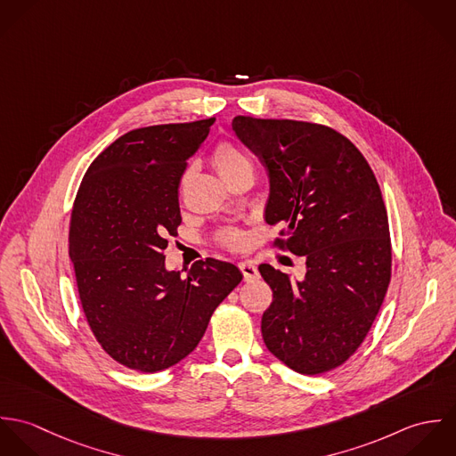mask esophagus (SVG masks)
Instances as JSON below:
<instances>
[{
    "instance_id": "esophagus-1",
    "label": "esophagus",
    "mask_w": 456,
    "mask_h": 456,
    "mask_svg": "<svg viewBox=\"0 0 456 456\" xmlns=\"http://www.w3.org/2000/svg\"><path fill=\"white\" fill-rule=\"evenodd\" d=\"M239 268H240V272L244 275V281H253V279L258 277V268L251 261H242L239 265Z\"/></svg>"
}]
</instances>
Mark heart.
<instances>
[{
    "mask_svg": "<svg viewBox=\"0 0 456 456\" xmlns=\"http://www.w3.org/2000/svg\"><path fill=\"white\" fill-rule=\"evenodd\" d=\"M210 161L216 172L226 183L244 172H253V163L249 156L237 143L230 140H221L219 143L214 145L210 152ZM184 184H186V175L181 183V188H184ZM217 242L228 249H240L246 242V237L237 228H226L217 235Z\"/></svg>",
    "mask_w": 456,
    "mask_h": 456,
    "instance_id": "b5f03b06",
    "label": "heart"
}]
</instances>
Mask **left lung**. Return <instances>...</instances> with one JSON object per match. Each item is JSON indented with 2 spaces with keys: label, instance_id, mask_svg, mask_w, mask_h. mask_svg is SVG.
Instances as JSON below:
<instances>
[{
  "label": "left lung",
  "instance_id": "8db88e82",
  "mask_svg": "<svg viewBox=\"0 0 456 456\" xmlns=\"http://www.w3.org/2000/svg\"><path fill=\"white\" fill-rule=\"evenodd\" d=\"M232 125L268 172L265 219L282 226L273 246L307 265L298 282L258 266L273 293L261 318L263 340L295 372L323 374L362 346L388 291L381 188L356 145L330 126L251 116Z\"/></svg>",
  "mask_w": 456,
  "mask_h": 456
}]
</instances>
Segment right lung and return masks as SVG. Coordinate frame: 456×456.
I'll return each mask as SVG.
<instances>
[{
    "instance_id": "1",
    "label": "right lung",
    "mask_w": 456,
    "mask_h": 456,
    "mask_svg": "<svg viewBox=\"0 0 456 456\" xmlns=\"http://www.w3.org/2000/svg\"><path fill=\"white\" fill-rule=\"evenodd\" d=\"M214 121L128 131L94 158L73 201L68 253L84 316L103 351L138 372L186 358L242 281L214 258L188 275L165 268L167 239L183 223L179 183Z\"/></svg>"
}]
</instances>
